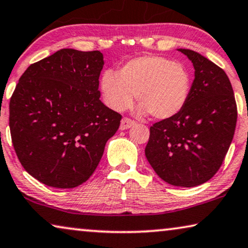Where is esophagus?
Returning <instances> with one entry per match:
<instances>
[{"label": "esophagus", "instance_id": "1", "mask_svg": "<svg viewBox=\"0 0 248 248\" xmlns=\"http://www.w3.org/2000/svg\"><path fill=\"white\" fill-rule=\"evenodd\" d=\"M135 124V121L129 119V118L124 117L123 118V120H121V124H120V129L121 130H125V129H129L130 127H132V125Z\"/></svg>", "mask_w": 248, "mask_h": 248}]
</instances>
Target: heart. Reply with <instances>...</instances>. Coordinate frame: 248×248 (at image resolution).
Returning <instances> with one entry per match:
<instances>
[{"instance_id": "heart-1", "label": "heart", "mask_w": 248, "mask_h": 248, "mask_svg": "<svg viewBox=\"0 0 248 248\" xmlns=\"http://www.w3.org/2000/svg\"><path fill=\"white\" fill-rule=\"evenodd\" d=\"M190 86V74L181 62L155 55L130 59L118 74L108 69L100 81L103 100L111 109H127L136 94L141 112L159 120L170 119L183 109Z\"/></svg>"}]
</instances>
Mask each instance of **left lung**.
I'll return each instance as SVG.
<instances>
[{"mask_svg":"<svg viewBox=\"0 0 248 248\" xmlns=\"http://www.w3.org/2000/svg\"><path fill=\"white\" fill-rule=\"evenodd\" d=\"M194 66L186 106L176 116L149 129L146 158L166 183L191 187L218 172L237 123L233 91L225 71L190 49H179Z\"/></svg>","mask_w":248,"mask_h":248,"instance_id":"left-lung-1","label":"left lung"}]
</instances>
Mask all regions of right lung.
I'll return each instance as SVG.
<instances>
[{"label":"right lung","instance_id":"1","mask_svg":"<svg viewBox=\"0 0 248 248\" xmlns=\"http://www.w3.org/2000/svg\"><path fill=\"white\" fill-rule=\"evenodd\" d=\"M99 50L64 48L26 69L10 100L12 144L23 169L48 186L90 179L123 116L101 102Z\"/></svg>","mask_w":248,"mask_h":248}]
</instances>
